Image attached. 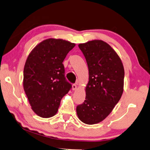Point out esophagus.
<instances>
[{"instance_id": "obj_1", "label": "esophagus", "mask_w": 150, "mask_h": 150, "mask_svg": "<svg viewBox=\"0 0 150 150\" xmlns=\"http://www.w3.org/2000/svg\"><path fill=\"white\" fill-rule=\"evenodd\" d=\"M77 84H73V85H72V89H73V91H75L76 89H77Z\"/></svg>"}]
</instances>
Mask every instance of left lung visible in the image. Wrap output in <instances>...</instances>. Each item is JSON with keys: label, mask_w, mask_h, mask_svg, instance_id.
Returning a JSON list of instances; mask_svg holds the SVG:
<instances>
[{"label": "left lung", "mask_w": 150, "mask_h": 150, "mask_svg": "<svg viewBox=\"0 0 150 150\" xmlns=\"http://www.w3.org/2000/svg\"><path fill=\"white\" fill-rule=\"evenodd\" d=\"M88 67L86 98L77 106L79 119L84 123H98L107 117L123 92L125 71L115 51L108 43L94 40L79 45Z\"/></svg>", "instance_id": "1"}]
</instances>
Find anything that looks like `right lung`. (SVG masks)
<instances>
[{
    "mask_svg": "<svg viewBox=\"0 0 150 150\" xmlns=\"http://www.w3.org/2000/svg\"><path fill=\"white\" fill-rule=\"evenodd\" d=\"M75 44L48 39L29 54L23 69V88L33 111L43 118L55 115L62 98L71 88L63 62Z\"/></svg>",
    "mask_w": 150,
    "mask_h": 150,
    "instance_id": "obj_1",
    "label": "right lung"
}]
</instances>
